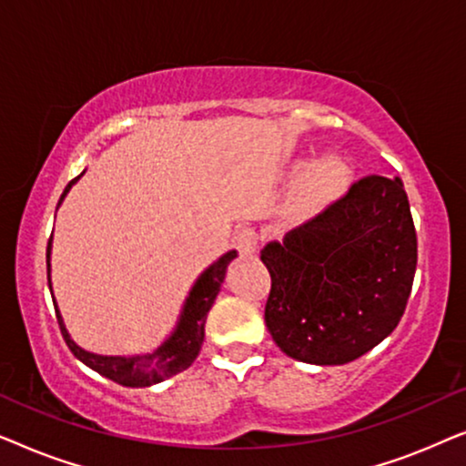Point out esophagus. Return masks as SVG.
<instances>
[{
	"label": "esophagus",
	"mask_w": 466,
	"mask_h": 466,
	"mask_svg": "<svg viewBox=\"0 0 466 466\" xmlns=\"http://www.w3.org/2000/svg\"><path fill=\"white\" fill-rule=\"evenodd\" d=\"M257 241H258V235L254 228L244 227L235 233V246H238V250L244 254V257H250V254L257 252Z\"/></svg>",
	"instance_id": "obj_1"
}]
</instances>
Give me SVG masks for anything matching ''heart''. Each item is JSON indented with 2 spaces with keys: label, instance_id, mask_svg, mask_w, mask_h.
<instances>
[{
  "label": "heart",
  "instance_id": "obj_1",
  "mask_svg": "<svg viewBox=\"0 0 466 466\" xmlns=\"http://www.w3.org/2000/svg\"><path fill=\"white\" fill-rule=\"evenodd\" d=\"M350 180H352V169L341 157L329 155L320 158L311 165L299 184L292 199V214L301 220L314 218L346 195Z\"/></svg>",
  "mask_w": 466,
  "mask_h": 466
}]
</instances>
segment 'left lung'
Listing matches in <instances>:
<instances>
[{"label": "left lung", "mask_w": 466, "mask_h": 466, "mask_svg": "<svg viewBox=\"0 0 466 466\" xmlns=\"http://www.w3.org/2000/svg\"><path fill=\"white\" fill-rule=\"evenodd\" d=\"M267 329L290 359L346 365L397 329L418 239L400 177L367 176L316 218L260 250Z\"/></svg>", "instance_id": "left-lung-1"}]
</instances>
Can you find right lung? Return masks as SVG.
I'll list each match as a JSON object with an SVG mask.
<instances>
[{
	"instance_id": "add662e5",
	"label": "right lung",
	"mask_w": 466,
	"mask_h": 466,
	"mask_svg": "<svg viewBox=\"0 0 466 466\" xmlns=\"http://www.w3.org/2000/svg\"><path fill=\"white\" fill-rule=\"evenodd\" d=\"M82 174H85V171H82ZM80 176L74 177V180L66 187V190H63L59 206L61 201L66 199L69 188L80 180ZM50 248H53V238L48 239V248H46L48 289H53V286H50ZM235 257H238V252L228 250L227 254H222L214 265H209L199 278H197L195 286L190 289L187 297V303H184V308L180 311V320H177L174 333H171L167 339L155 350V352L136 354V356H101V354L86 352V350L76 346L72 337H69L66 324H63V318L59 314V308H56V301L53 297L56 320H59L63 339H66L67 348L72 350L76 359L85 362L86 367H91L93 371L104 375V378L116 381L120 386L144 388V386L158 384V381L167 380L171 375H177L180 371H184V369L193 365V360L199 356L203 337H206L208 311L212 308L222 282H225L227 267Z\"/></svg>"
}]
</instances>
